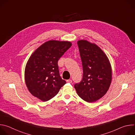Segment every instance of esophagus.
Masks as SVG:
<instances>
[{
	"mask_svg": "<svg viewBox=\"0 0 135 135\" xmlns=\"http://www.w3.org/2000/svg\"><path fill=\"white\" fill-rule=\"evenodd\" d=\"M66 82L67 83H72V80H68L66 81Z\"/></svg>",
	"mask_w": 135,
	"mask_h": 135,
	"instance_id": "1",
	"label": "esophagus"
}]
</instances>
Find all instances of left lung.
Here are the masks:
<instances>
[{
	"label": "left lung",
	"mask_w": 135,
	"mask_h": 135,
	"mask_svg": "<svg viewBox=\"0 0 135 135\" xmlns=\"http://www.w3.org/2000/svg\"><path fill=\"white\" fill-rule=\"evenodd\" d=\"M82 62V81L74 85L79 97L88 103L97 101L106 93L112 79L111 65L106 54L94 43L78 41Z\"/></svg>",
	"instance_id": "obj_1"
}]
</instances>
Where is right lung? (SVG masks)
<instances>
[{
  "label": "right lung",
  "instance_id": "right-lung-1",
  "mask_svg": "<svg viewBox=\"0 0 135 135\" xmlns=\"http://www.w3.org/2000/svg\"><path fill=\"white\" fill-rule=\"evenodd\" d=\"M71 45L68 41L50 40L32 53L26 66L25 80L34 97L49 100L66 83L59 75L57 61Z\"/></svg>",
  "mask_w": 135,
  "mask_h": 135
}]
</instances>
